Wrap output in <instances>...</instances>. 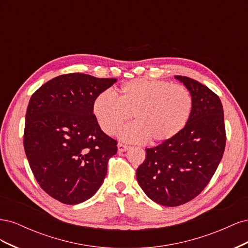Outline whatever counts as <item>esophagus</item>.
<instances>
[{"mask_svg": "<svg viewBox=\"0 0 248 248\" xmlns=\"http://www.w3.org/2000/svg\"><path fill=\"white\" fill-rule=\"evenodd\" d=\"M129 149V147L127 145H124V144H121V142H119L118 144V151L119 152H125L127 151V150Z\"/></svg>", "mask_w": 248, "mask_h": 248, "instance_id": "34e87169", "label": "esophagus"}]
</instances>
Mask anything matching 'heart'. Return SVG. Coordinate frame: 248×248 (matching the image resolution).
Instances as JSON below:
<instances>
[{
	"label": "heart",
	"instance_id": "1",
	"mask_svg": "<svg viewBox=\"0 0 248 248\" xmlns=\"http://www.w3.org/2000/svg\"><path fill=\"white\" fill-rule=\"evenodd\" d=\"M192 98L181 85L136 78L125 82L116 92V99L102 92L93 102V114L101 130L114 136L130 116L134 123L120 130L119 138L129 142L159 144L181 131L188 121Z\"/></svg>",
	"mask_w": 248,
	"mask_h": 248
}]
</instances>
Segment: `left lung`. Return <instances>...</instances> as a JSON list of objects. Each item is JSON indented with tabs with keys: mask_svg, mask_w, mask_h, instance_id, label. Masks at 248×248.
<instances>
[{
	"mask_svg": "<svg viewBox=\"0 0 248 248\" xmlns=\"http://www.w3.org/2000/svg\"><path fill=\"white\" fill-rule=\"evenodd\" d=\"M192 98L184 128L172 139L146 149L137 179L147 197L167 207L191 201L205 188L222 158L226 129L222 104L208 87L190 78L175 76Z\"/></svg>",
	"mask_w": 248,
	"mask_h": 248,
	"instance_id": "1",
	"label": "left lung"
}]
</instances>
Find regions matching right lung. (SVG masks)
<instances>
[{
	"mask_svg": "<svg viewBox=\"0 0 248 248\" xmlns=\"http://www.w3.org/2000/svg\"><path fill=\"white\" fill-rule=\"evenodd\" d=\"M117 81L85 73L63 74L32 95L26 112L24 146L41 188L66 205L92 198L117 153V141L104 133L93 102Z\"/></svg>",
	"mask_w": 248,
	"mask_h": 248,
	"instance_id": "1",
	"label": "right lung"
}]
</instances>
